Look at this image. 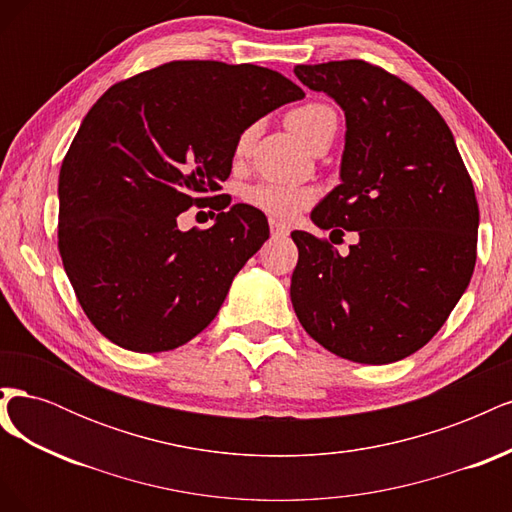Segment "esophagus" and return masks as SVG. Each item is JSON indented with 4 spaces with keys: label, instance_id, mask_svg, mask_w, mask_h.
<instances>
[{
    "label": "esophagus",
    "instance_id": "34e87169",
    "mask_svg": "<svg viewBox=\"0 0 512 512\" xmlns=\"http://www.w3.org/2000/svg\"><path fill=\"white\" fill-rule=\"evenodd\" d=\"M269 224H271V232H273V235H277V237H286V235H288V232H290L286 224H282V222H277V220H271Z\"/></svg>",
    "mask_w": 512,
    "mask_h": 512
}]
</instances>
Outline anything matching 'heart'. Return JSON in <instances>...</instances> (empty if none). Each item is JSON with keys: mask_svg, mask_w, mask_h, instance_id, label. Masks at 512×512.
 Returning a JSON list of instances; mask_svg holds the SVG:
<instances>
[{"mask_svg": "<svg viewBox=\"0 0 512 512\" xmlns=\"http://www.w3.org/2000/svg\"><path fill=\"white\" fill-rule=\"evenodd\" d=\"M288 130L299 138L303 145L312 149L320 138L337 130V117L329 106L324 104H303L292 108L286 115ZM252 130H245L237 141V156L250 149ZM314 200V192L299 185L280 183V181H260L245 190V203L254 209L271 215L277 220H290L301 209H305Z\"/></svg>", "mask_w": 512, "mask_h": 512, "instance_id": "1", "label": "heart"}]
</instances>
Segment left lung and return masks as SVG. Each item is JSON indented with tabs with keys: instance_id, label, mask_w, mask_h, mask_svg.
<instances>
[{
	"instance_id": "obj_1",
	"label": "left lung",
	"mask_w": 512,
	"mask_h": 512,
	"mask_svg": "<svg viewBox=\"0 0 512 512\" xmlns=\"http://www.w3.org/2000/svg\"><path fill=\"white\" fill-rule=\"evenodd\" d=\"M346 117L339 185L312 222L354 230L346 256L294 230L290 301L342 359L386 365L421 350L466 292L476 262L474 185L446 121L416 89L361 59L294 66Z\"/></svg>"
}]
</instances>
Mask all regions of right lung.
Segmentation results:
<instances>
[{"label": "right lung", "instance_id": "add662e5", "mask_svg": "<svg viewBox=\"0 0 512 512\" xmlns=\"http://www.w3.org/2000/svg\"><path fill=\"white\" fill-rule=\"evenodd\" d=\"M303 96L269 68L170 61L91 106L59 170L57 237L76 299L106 339L166 352L218 316L269 222L252 205L227 210L230 198L207 230H181L177 218L218 198L209 194L252 123Z\"/></svg>", "mask_w": 512, "mask_h": 512}]
</instances>
